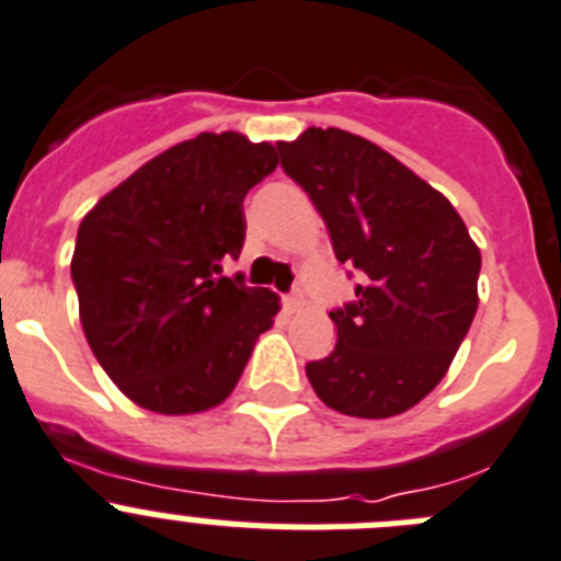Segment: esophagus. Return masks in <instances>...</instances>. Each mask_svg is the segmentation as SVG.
<instances>
[{
	"mask_svg": "<svg viewBox=\"0 0 561 561\" xmlns=\"http://www.w3.org/2000/svg\"><path fill=\"white\" fill-rule=\"evenodd\" d=\"M282 301H285V307H287V310H299V307H301V301H305V293H301L299 287H296V290H290V293H287V296H285V299H282Z\"/></svg>",
	"mask_w": 561,
	"mask_h": 561,
	"instance_id": "obj_1",
	"label": "esophagus"
}]
</instances>
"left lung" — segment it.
I'll return each instance as SVG.
<instances>
[{
  "label": "left lung",
  "mask_w": 561,
  "mask_h": 561,
  "mask_svg": "<svg viewBox=\"0 0 561 561\" xmlns=\"http://www.w3.org/2000/svg\"><path fill=\"white\" fill-rule=\"evenodd\" d=\"M276 148L360 279L330 312L335 350L307 363V380L332 411L397 416L447 375L478 310L481 251L450 201L363 136L307 128Z\"/></svg>",
  "instance_id": "8db88e82"
}]
</instances>
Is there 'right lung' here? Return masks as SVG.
<instances>
[{"instance_id": "1", "label": "right lung", "mask_w": 561, "mask_h": 561, "mask_svg": "<svg viewBox=\"0 0 561 561\" xmlns=\"http://www.w3.org/2000/svg\"><path fill=\"white\" fill-rule=\"evenodd\" d=\"M276 164L268 142L198 134L142 164L80 224V324L136 405L170 416L220 405L274 324L279 296L224 268L243 249V198Z\"/></svg>"}]
</instances>
